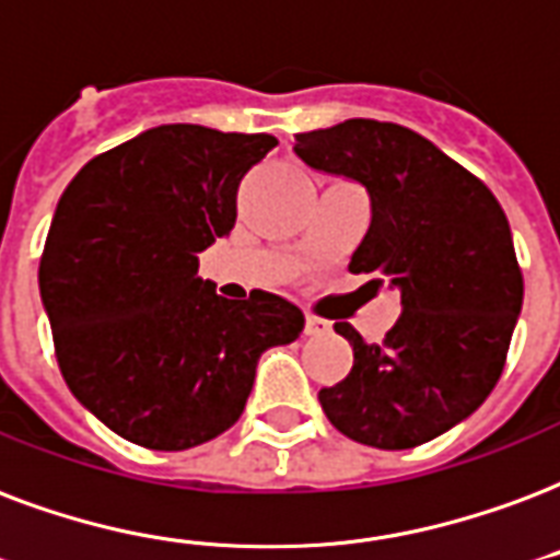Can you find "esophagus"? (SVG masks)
<instances>
[{"label": "esophagus", "instance_id": "esophagus-1", "mask_svg": "<svg viewBox=\"0 0 560 560\" xmlns=\"http://www.w3.org/2000/svg\"><path fill=\"white\" fill-rule=\"evenodd\" d=\"M328 331H331V326H328L326 319L314 317V314H308V317H305V335H308V337L328 335Z\"/></svg>", "mask_w": 560, "mask_h": 560}]
</instances>
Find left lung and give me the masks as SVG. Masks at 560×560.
<instances>
[{"instance_id": "left-lung-1", "label": "left lung", "mask_w": 560, "mask_h": 560, "mask_svg": "<svg viewBox=\"0 0 560 560\" xmlns=\"http://www.w3.org/2000/svg\"><path fill=\"white\" fill-rule=\"evenodd\" d=\"M319 173L370 194V229L349 270L390 281L402 314L382 343L349 323L335 331L355 361L319 390L337 432L375 450H411L467 420L505 366L523 308V272L511 225L485 182L432 140L378 119H347L296 135Z\"/></svg>"}]
</instances>
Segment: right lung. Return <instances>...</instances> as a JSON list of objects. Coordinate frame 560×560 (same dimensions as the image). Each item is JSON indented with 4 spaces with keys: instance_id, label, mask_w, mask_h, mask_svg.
<instances>
[{
    "instance_id": "add662e5",
    "label": "right lung",
    "mask_w": 560,
    "mask_h": 560,
    "mask_svg": "<svg viewBox=\"0 0 560 560\" xmlns=\"http://www.w3.org/2000/svg\"><path fill=\"white\" fill-rule=\"evenodd\" d=\"M279 140L173 122L81 166L55 208L40 299L63 382L119 438L158 452L241 420L258 358L305 326L288 299L243 302L199 279L234 229L237 187Z\"/></svg>"
}]
</instances>
